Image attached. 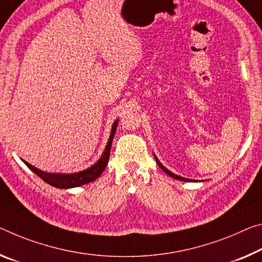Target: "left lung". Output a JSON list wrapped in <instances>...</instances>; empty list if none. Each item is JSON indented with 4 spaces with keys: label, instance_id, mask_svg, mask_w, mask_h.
I'll return each instance as SVG.
<instances>
[{
    "label": "left lung",
    "instance_id": "obj_1",
    "mask_svg": "<svg viewBox=\"0 0 262 262\" xmlns=\"http://www.w3.org/2000/svg\"><path fill=\"white\" fill-rule=\"evenodd\" d=\"M155 160H156V162H157V164L160 165V168H161L162 170H163L164 172H167L169 176H171L172 178H176V180H180V181H186V182H190V181H191V180H189V178L181 177V176H178V175H175V173H172L171 171H169V170H168L167 168H165V167H163V165H162V163H161V162H160L159 160H157V157H156V156H155Z\"/></svg>",
    "mask_w": 262,
    "mask_h": 262
}]
</instances>
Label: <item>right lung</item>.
Returning a JSON list of instances; mask_svg holds the SVG:
<instances>
[{
    "mask_svg": "<svg viewBox=\"0 0 262 262\" xmlns=\"http://www.w3.org/2000/svg\"><path fill=\"white\" fill-rule=\"evenodd\" d=\"M116 126H118V120L113 123V127H112V133L110 136V141L107 143L105 151H103L101 159L99 160L97 163L92 167L84 170V171L77 172V173H70V175H63V173H49L44 172L41 170L35 168L34 165H31L28 162L23 161L26 163L27 167L32 170L37 176H39L41 180H43L45 183L50 185L55 186V188L59 189H69V188H74V186H80L86 183H90L101 175L103 170H105L107 163H108L110 160V152H111V147H112V141H113Z\"/></svg>",
    "mask_w": 262,
    "mask_h": 262,
    "instance_id": "right-lung-1",
    "label": "right lung"
}]
</instances>
